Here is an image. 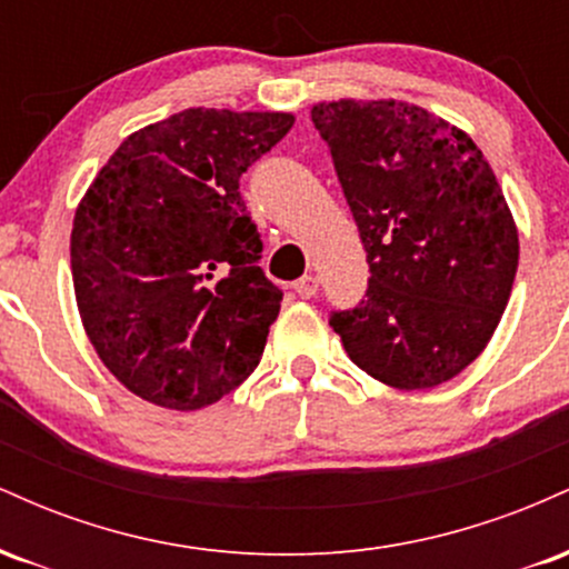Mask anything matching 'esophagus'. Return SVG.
Returning <instances> with one entry per match:
<instances>
[{
    "instance_id": "esophagus-1",
    "label": "esophagus",
    "mask_w": 569,
    "mask_h": 569,
    "mask_svg": "<svg viewBox=\"0 0 569 569\" xmlns=\"http://www.w3.org/2000/svg\"><path fill=\"white\" fill-rule=\"evenodd\" d=\"M293 291H297V297H302V299L316 297V293H318V278L316 276L299 278L297 283H293Z\"/></svg>"
}]
</instances>
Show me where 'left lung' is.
I'll list each match as a JSON object with an SVG mask.
<instances>
[{
  "instance_id": "8db88e82",
  "label": "left lung",
  "mask_w": 569,
  "mask_h": 569,
  "mask_svg": "<svg viewBox=\"0 0 569 569\" xmlns=\"http://www.w3.org/2000/svg\"><path fill=\"white\" fill-rule=\"evenodd\" d=\"M371 270L367 299L331 326L358 369L426 390L473 363L498 329L519 232L471 136L398 98L310 109Z\"/></svg>"
}]
</instances>
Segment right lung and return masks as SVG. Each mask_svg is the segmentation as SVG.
<instances>
[{"label":"right lung","mask_w":569,"mask_h":569,"mask_svg":"<svg viewBox=\"0 0 569 569\" xmlns=\"http://www.w3.org/2000/svg\"><path fill=\"white\" fill-rule=\"evenodd\" d=\"M291 126L289 112L184 109L130 133L77 206L84 335L143 401L211 407L257 369L283 291L257 264L238 181Z\"/></svg>","instance_id":"obj_1"}]
</instances>
